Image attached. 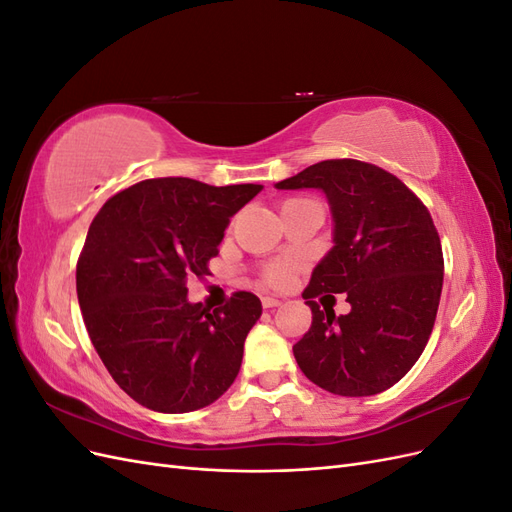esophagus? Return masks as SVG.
I'll return each mask as SVG.
<instances>
[{"instance_id":"esophagus-1","label":"esophagus","mask_w":512,"mask_h":512,"mask_svg":"<svg viewBox=\"0 0 512 512\" xmlns=\"http://www.w3.org/2000/svg\"><path fill=\"white\" fill-rule=\"evenodd\" d=\"M280 303L282 301L275 299V297H262V305H265V307H277Z\"/></svg>"}]
</instances>
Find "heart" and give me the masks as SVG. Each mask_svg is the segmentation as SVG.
<instances>
[{
    "label": "heart",
    "instance_id": "heart-1",
    "mask_svg": "<svg viewBox=\"0 0 512 512\" xmlns=\"http://www.w3.org/2000/svg\"><path fill=\"white\" fill-rule=\"evenodd\" d=\"M288 277H290V267H288V265H282V262H280V265L267 267V271H265V280H267L269 284H273V286L286 284Z\"/></svg>",
    "mask_w": 512,
    "mask_h": 512
}]
</instances>
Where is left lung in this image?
<instances>
[{
    "mask_svg": "<svg viewBox=\"0 0 512 512\" xmlns=\"http://www.w3.org/2000/svg\"><path fill=\"white\" fill-rule=\"evenodd\" d=\"M275 188L320 190L333 218V247L303 292L312 327L294 359L333 395L391 389L423 354L440 305L444 258L427 207L395 175L359 160H324ZM322 291H344L351 312L320 310Z\"/></svg>",
    "mask_w": 512,
    "mask_h": 512,
    "instance_id": "left-lung-1",
    "label": "left lung"
}]
</instances>
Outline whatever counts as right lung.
I'll return each instance as SVG.
<instances>
[{
	"instance_id": "1",
	"label": "right lung",
	"mask_w": 512,
	"mask_h": 512,
	"mask_svg": "<svg viewBox=\"0 0 512 512\" xmlns=\"http://www.w3.org/2000/svg\"><path fill=\"white\" fill-rule=\"evenodd\" d=\"M260 190L147 179L108 198L91 222L76 265L83 320L108 374L141 406L192 412L235 382L260 299L235 292L211 312L188 301L185 280L209 275L230 218Z\"/></svg>"
}]
</instances>
